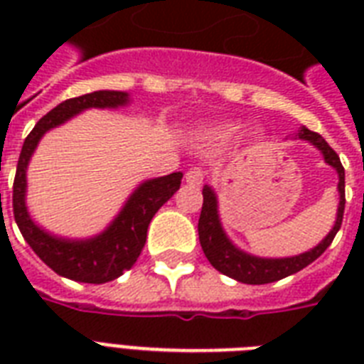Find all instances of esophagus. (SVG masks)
<instances>
[{
  "instance_id": "obj_1",
  "label": "esophagus",
  "mask_w": 364,
  "mask_h": 364,
  "mask_svg": "<svg viewBox=\"0 0 364 364\" xmlns=\"http://www.w3.org/2000/svg\"><path fill=\"white\" fill-rule=\"evenodd\" d=\"M185 181H187L191 187H200L202 181H204V170L194 166V168L187 170V173H185Z\"/></svg>"
}]
</instances>
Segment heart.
Returning a JSON list of instances; mask_svg holds the SVG:
<instances>
[{
  "instance_id": "b5f03b06",
  "label": "heart",
  "mask_w": 364,
  "mask_h": 364,
  "mask_svg": "<svg viewBox=\"0 0 364 364\" xmlns=\"http://www.w3.org/2000/svg\"><path fill=\"white\" fill-rule=\"evenodd\" d=\"M225 134H227V136H230V134H232V130H225Z\"/></svg>"
}]
</instances>
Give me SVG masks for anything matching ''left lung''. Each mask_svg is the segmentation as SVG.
<instances>
[{
	"mask_svg": "<svg viewBox=\"0 0 364 364\" xmlns=\"http://www.w3.org/2000/svg\"><path fill=\"white\" fill-rule=\"evenodd\" d=\"M299 137L310 141L316 145L325 156V162L333 166L334 170L338 171V193H340V204L338 213H336V223H334L333 230L325 236L319 245H316L310 251H306L296 257H287V259H260L253 255L243 253L223 230L221 221H219V211H217V196L211 191V187L205 185L202 194H204V204H202V213L198 219V236L200 245L204 249V255L211 262V266L219 270L225 276L232 277L236 282L249 283V285H264V283L277 282L283 277L296 274L308 264H311L317 257L325 253V249L333 243L334 236L342 227V219H344V205H346V181H344V166L340 162V156L336 154L331 145L323 139L319 134L302 128L299 132Z\"/></svg>",
	"mask_w": 364,
	"mask_h": 364,
	"instance_id": "8db88e82",
	"label": "left lung"
}]
</instances>
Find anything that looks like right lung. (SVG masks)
Wrapping results in <instances>:
<instances>
[{"instance_id": "right-lung-1", "label": "right lung", "mask_w": 364, "mask_h": 364, "mask_svg": "<svg viewBox=\"0 0 364 364\" xmlns=\"http://www.w3.org/2000/svg\"><path fill=\"white\" fill-rule=\"evenodd\" d=\"M128 102V94L117 90H98L79 98L65 100L39 119L20 151L13 185L14 221L37 257L56 274L70 277L73 282L107 283L122 276V272L130 270L145 245L149 223L154 213L177 193L183 173L176 171L170 176L141 183L128 198L121 213L115 217V221L96 238L64 240L45 232L31 221L30 213L26 210V168L45 132L90 107H119Z\"/></svg>"}]
</instances>
